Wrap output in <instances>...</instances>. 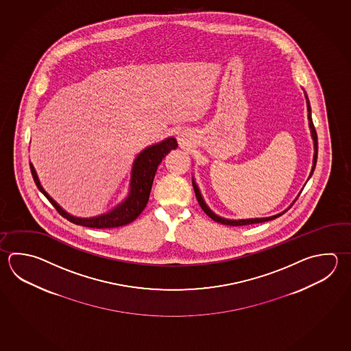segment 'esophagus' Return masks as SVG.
Instances as JSON below:
<instances>
[{
  "mask_svg": "<svg viewBox=\"0 0 351 351\" xmlns=\"http://www.w3.org/2000/svg\"><path fill=\"white\" fill-rule=\"evenodd\" d=\"M178 140H179V144L181 146H185L189 144V141H190V138H189V135L185 134V132H180L179 136H178Z\"/></svg>",
  "mask_w": 351,
  "mask_h": 351,
  "instance_id": "obj_1",
  "label": "esophagus"
}]
</instances>
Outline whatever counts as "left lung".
Here are the masks:
<instances>
[{
  "label": "left lung",
  "instance_id": "left-lung-1",
  "mask_svg": "<svg viewBox=\"0 0 351 351\" xmlns=\"http://www.w3.org/2000/svg\"><path fill=\"white\" fill-rule=\"evenodd\" d=\"M305 98H306V106H308V120H309V128H311V138H313V141H314V158H313V167H311V175H309V179H311V176L313 175V172H314V169H315V165H317V132H315V128H314V124H313V120H311V104H309V100H308L306 94H305ZM192 186H193V190H195V193H196V197H197V201H199L201 208L205 211L206 215H207L210 219H213V221H216V222H219V223H222V225L245 226L253 225V223H262V222H267V221H271V219H277L278 216L283 215V213L287 211V210H285V211L282 212V213H278V215H274V216H271V217H263V219H223V217H219V216H217L215 212H212L211 210H210V207L206 205V202L204 201V197H202V195H201V192H199V189L197 187V185H196V182H195V179H192Z\"/></svg>",
  "mask_w": 351,
  "mask_h": 351
}]
</instances>
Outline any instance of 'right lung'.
I'll return each mask as SVG.
<instances>
[{
	"mask_svg": "<svg viewBox=\"0 0 351 351\" xmlns=\"http://www.w3.org/2000/svg\"><path fill=\"white\" fill-rule=\"evenodd\" d=\"M178 147V141L175 138H167L155 145L147 146L134 160L130 178V190L129 195L121 204L112 208V211L106 212L95 217L82 219L69 215L54 201L40 185V179L34 165L29 162L31 172L34 176V184L38 187L48 201L54 206V208L60 212L64 219L71 221L75 225L86 226L90 228H114L125 226L138 219L140 213L145 208L152 191V181L158 170V166L169 152Z\"/></svg>",
	"mask_w": 351,
	"mask_h": 351,
	"instance_id": "obj_1",
	"label": "right lung"
}]
</instances>
